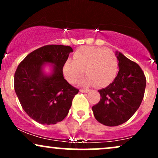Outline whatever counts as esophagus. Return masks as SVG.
I'll use <instances>...</instances> for the list:
<instances>
[{
  "instance_id": "1",
  "label": "esophagus",
  "mask_w": 158,
  "mask_h": 158,
  "mask_svg": "<svg viewBox=\"0 0 158 158\" xmlns=\"http://www.w3.org/2000/svg\"><path fill=\"white\" fill-rule=\"evenodd\" d=\"M79 91L81 92V93H88V92H89V90H85V89H80Z\"/></svg>"
}]
</instances>
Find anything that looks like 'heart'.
<instances>
[{"instance_id":"1","label":"heart","mask_w":158,"mask_h":158,"mask_svg":"<svg viewBox=\"0 0 158 158\" xmlns=\"http://www.w3.org/2000/svg\"><path fill=\"white\" fill-rule=\"evenodd\" d=\"M84 70L87 77L81 81V84L106 87L117 77L118 59L110 50L99 47H81L74 53L73 60L66 61L63 71L69 82L76 83L84 76Z\"/></svg>"}]
</instances>
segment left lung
Instances as JSON below:
<instances>
[{"instance_id":"obj_1","label":"left lung","mask_w":158,"mask_h":158,"mask_svg":"<svg viewBox=\"0 0 158 158\" xmlns=\"http://www.w3.org/2000/svg\"><path fill=\"white\" fill-rule=\"evenodd\" d=\"M119 72L113 82L99 90L100 101L92 107L95 118L107 126L128 121L137 111L144 97L146 79L137 63L116 51Z\"/></svg>"}]
</instances>
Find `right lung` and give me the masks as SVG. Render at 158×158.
<instances>
[{"mask_svg":"<svg viewBox=\"0 0 158 158\" xmlns=\"http://www.w3.org/2000/svg\"><path fill=\"white\" fill-rule=\"evenodd\" d=\"M70 46L47 45L28 54L18 66L14 88L23 109L37 123L52 125L68 115L79 90L64 79L63 67ZM49 65L50 73L44 71Z\"/></svg>","mask_w":158,"mask_h":158,"instance_id":"right-lung-1","label":"right lung"}]
</instances>
